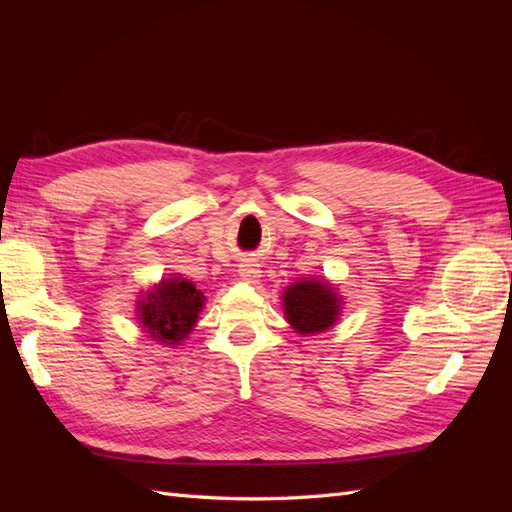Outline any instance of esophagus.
<instances>
[{
	"label": "esophagus",
	"instance_id": "1",
	"mask_svg": "<svg viewBox=\"0 0 512 512\" xmlns=\"http://www.w3.org/2000/svg\"><path fill=\"white\" fill-rule=\"evenodd\" d=\"M239 275H241L243 282L256 284L258 277H260V269H258V265H252V262H243V265L239 267Z\"/></svg>",
	"mask_w": 512,
	"mask_h": 512
}]
</instances>
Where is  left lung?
Segmentation results:
<instances>
[{"mask_svg":"<svg viewBox=\"0 0 512 512\" xmlns=\"http://www.w3.org/2000/svg\"><path fill=\"white\" fill-rule=\"evenodd\" d=\"M284 314L290 327L301 335H314L331 329L342 312V299L324 280H301L282 294Z\"/></svg>","mask_w":512,"mask_h":512,"instance_id":"8db88e82","label":"left lung"}]
</instances>
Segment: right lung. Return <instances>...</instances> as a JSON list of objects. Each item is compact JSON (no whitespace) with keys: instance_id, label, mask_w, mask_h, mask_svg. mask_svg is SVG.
Listing matches in <instances>:
<instances>
[{"instance_id":"add662e5","label":"right lung","mask_w":512,"mask_h":512,"mask_svg":"<svg viewBox=\"0 0 512 512\" xmlns=\"http://www.w3.org/2000/svg\"><path fill=\"white\" fill-rule=\"evenodd\" d=\"M203 307L205 294L190 280L175 275L151 286L143 294L136 307V316L153 342L162 346H179L196 327Z\"/></svg>"}]
</instances>
